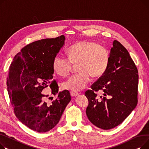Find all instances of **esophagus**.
<instances>
[{
  "label": "esophagus",
  "instance_id": "obj_1",
  "mask_svg": "<svg viewBox=\"0 0 149 149\" xmlns=\"http://www.w3.org/2000/svg\"><path fill=\"white\" fill-rule=\"evenodd\" d=\"M70 94H71L72 97H76V96L79 95V93H77V92H74V91L70 92Z\"/></svg>",
  "mask_w": 149,
  "mask_h": 149
}]
</instances>
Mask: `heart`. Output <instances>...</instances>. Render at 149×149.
<instances>
[{
  "mask_svg": "<svg viewBox=\"0 0 149 149\" xmlns=\"http://www.w3.org/2000/svg\"><path fill=\"white\" fill-rule=\"evenodd\" d=\"M68 59L56 55L52 61L54 71L59 76H67L72 64H78L80 72L74 74L63 83V88L73 91L84 89L90 81L91 76L96 78L105 73L108 67V50L98 43L91 41H79L67 50Z\"/></svg>",
  "mask_w": 149,
  "mask_h": 149,
  "instance_id": "heart-1",
  "label": "heart"
}]
</instances>
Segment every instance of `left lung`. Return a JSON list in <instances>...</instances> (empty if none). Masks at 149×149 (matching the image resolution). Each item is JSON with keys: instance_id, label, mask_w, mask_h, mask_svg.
<instances>
[{"instance_id": "1", "label": "left lung", "mask_w": 149, "mask_h": 149, "mask_svg": "<svg viewBox=\"0 0 149 149\" xmlns=\"http://www.w3.org/2000/svg\"><path fill=\"white\" fill-rule=\"evenodd\" d=\"M107 70L85 95L88 100L86 113L91 123L108 130L121 124L138 103L137 68L126 49L117 40L112 43ZM103 95L97 97L95 91Z\"/></svg>"}]
</instances>
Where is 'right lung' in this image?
<instances>
[{
  "label": "right lung",
  "instance_id": "obj_1",
  "mask_svg": "<svg viewBox=\"0 0 149 149\" xmlns=\"http://www.w3.org/2000/svg\"><path fill=\"white\" fill-rule=\"evenodd\" d=\"M64 36L34 41L14 58L7 77V88L15 115L23 124L40 133L46 132L58 123L71 96L68 90L58 92L53 80L52 61L64 45ZM48 86L57 97L45 102L42 91ZM52 97H50V99Z\"/></svg>",
  "mask_w": 149,
  "mask_h": 149
}]
</instances>
